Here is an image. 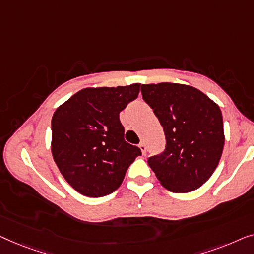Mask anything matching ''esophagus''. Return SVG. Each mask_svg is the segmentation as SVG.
<instances>
[{
    "mask_svg": "<svg viewBox=\"0 0 254 254\" xmlns=\"http://www.w3.org/2000/svg\"><path fill=\"white\" fill-rule=\"evenodd\" d=\"M139 148H140V151H141V153L142 154H145L146 153V145H145V142H140V144H139Z\"/></svg>",
    "mask_w": 254,
    "mask_h": 254,
    "instance_id": "34e87169",
    "label": "esophagus"
}]
</instances>
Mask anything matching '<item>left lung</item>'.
<instances>
[{
  "label": "left lung",
  "mask_w": 254,
  "mask_h": 254,
  "mask_svg": "<svg viewBox=\"0 0 254 254\" xmlns=\"http://www.w3.org/2000/svg\"><path fill=\"white\" fill-rule=\"evenodd\" d=\"M141 94L159 119L166 148L148 166L175 193L201 187L216 169L224 146L220 107L197 88L182 84L141 85Z\"/></svg>",
  "instance_id": "1"
}]
</instances>
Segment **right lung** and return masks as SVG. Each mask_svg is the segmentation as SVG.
Returning a JSON list of instances; mask_svg holds the SVG:
<instances>
[{"mask_svg": "<svg viewBox=\"0 0 254 254\" xmlns=\"http://www.w3.org/2000/svg\"><path fill=\"white\" fill-rule=\"evenodd\" d=\"M140 84L84 88L55 110L52 153L67 183L86 197L119 189L140 148L126 141L120 113L138 98Z\"/></svg>", "mask_w": 254, "mask_h": 254, "instance_id": "add662e5", "label": "right lung"}]
</instances>
